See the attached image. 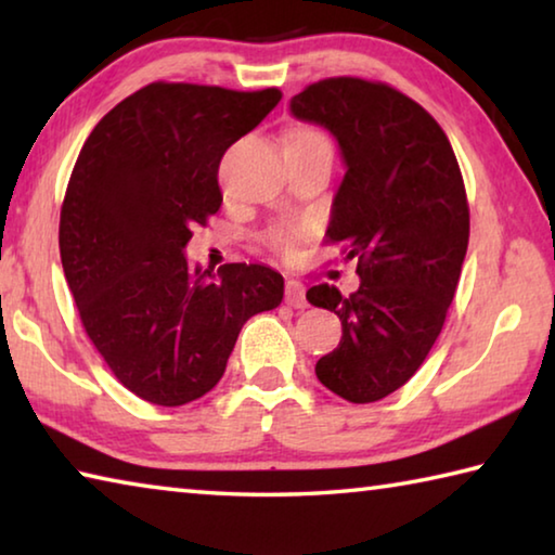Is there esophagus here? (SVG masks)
Masks as SVG:
<instances>
[{
  "label": "esophagus",
  "instance_id": "1",
  "mask_svg": "<svg viewBox=\"0 0 555 555\" xmlns=\"http://www.w3.org/2000/svg\"><path fill=\"white\" fill-rule=\"evenodd\" d=\"M286 304L291 308H306L308 306L304 284H298V281H288V284H286Z\"/></svg>",
  "mask_w": 555,
  "mask_h": 555
}]
</instances>
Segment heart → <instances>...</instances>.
I'll list each match as a JSON object with an SVG mask.
<instances>
[{"mask_svg": "<svg viewBox=\"0 0 555 555\" xmlns=\"http://www.w3.org/2000/svg\"><path fill=\"white\" fill-rule=\"evenodd\" d=\"M286 149H306V146H325L331 149V142L321 129L315 127H294L288 129L284 139ZM306 237L304 224H274L264 232V244L269 249L279 251V255H291L296 244Z\"/></svg>", "mask_w": 555, "mask_h": 555, "instance_id": "obj_1", "label": "heart"}]
</instances>
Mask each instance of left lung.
<instances>
[{
  "label": "left lung",
  "mask_w": 555,
  "mask_h": 555,
  "mask_svg": "<svg viewBox=\"0 0 555 555\" xmlns=\"http://www.w3.org/2000/svg\"><path fill=\"white\" fill-rule=\"evenodd\" d=\"M291 112L331 129L343 149L325 240L357 259L362 281L350 296L308 288V304L343 323L315 374L345 401H379L418 372L443 331L469 240L463 173L438 121L387 82L318 80Z\"/></svg>",
  "instance_id": "obj_1"
}]
</instances>
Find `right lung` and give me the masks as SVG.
I'll return each instance as SVG.
<instances>
[{"label": "right lung", "mask_w": 555, "mask_h": 555, "mask_svg": "<svg viewBox=\"0 0 555 555\" xmlns=\"http://www.w3.org/2000/svg\"><path fill=\"white\" fill-rule=\"evenodd\" d=\"M279 100V88L158 80L112 107L73 166L59 228L65 281L109 372L156 406L208 393L242 325L284 298L274 269L212 274L183 255L220 210L224 152Z\"/></svg>", "instance_id": "right-lung-1"}]
</instances>
